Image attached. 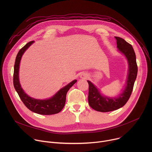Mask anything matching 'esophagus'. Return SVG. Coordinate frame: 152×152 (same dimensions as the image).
I'll return each mask as SVG.
<instances>
[{"instance_id": "1", "label": "esophagus", "mask_w": 152, "mask_h": 152, "mask_svg": "<svg viewBox=\"0 0 152 152\" xmlns=\"http://www.w3.org/2000/svg\"><path fill=\"white\" fill-rule=\"evenodd\" d=\"M80 77L81 79H86V78L88 77V75H87V74H86V73H82V74L80 75Z\"/></svg>"}]
</instances>
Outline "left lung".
Returning <instances> with one entry per match:
<instances>
[{
  "instance_id": "8db88e82",
  "label": "left lung",
  "mask_w": 152,
  "mask_h": 152,
  "mask_svg": "<svg viewBox=\"0 0 152 152\" xmlns=\"http://www.w3.org/2000/svg\"><path fill=\"white\" fill-rule=\"evenodd\" d=\"M115 38L117 40L118 50L124 55L128 62L127 77L124 90L117 97L105 96L91 81L87 80L89 84L88 98L89 104L93 110L102 113L117 110L126 103L131 95L137 76L138 67L133 47L124 39L118 37Z\"/></svg>"
}]
</instances>
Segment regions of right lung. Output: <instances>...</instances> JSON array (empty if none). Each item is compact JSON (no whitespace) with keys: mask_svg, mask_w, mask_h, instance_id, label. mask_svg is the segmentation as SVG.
I'll use <instances>...</instances> for the list:
<instances>
[{"mask_svg":"<svg viewBox=\"0 0 152 152\" xmlns=\"http://www.w3.org/2000/svg\"><path fill=\"white\" fill-rule=\"evenodd\" d=\"M34 41L29 42L18 52L15 64L13 76V83L15 91L18 93L21 101L31 111L41 115H52L59 113L66 103V95L72 86L77 82L73 80L69 84L60 89L50 98L41 100L29 96L21 88L19 80V69L21 57L25 51L33 44Z\"/></svg>","mask_w":152,"mask_h":152,"instance_id":"obj_1","label":"right lung"}]
</instances>
